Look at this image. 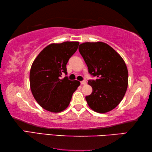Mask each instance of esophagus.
<instances>
[{
  "instance_id": "esophagus-1",
  "label": "esophagus",
  "mask_w": 152,
  "mask_h": 152,
  "mask_svg": "<svg viewBox=\"0 0 152 152\" xmlns=\"http://www.w3.org/2000/svg\"><path fill=\"white\" fill-rule=\"evenodd\" d=\"M87 83V82L86 81H81V85H86V84Z\"/></svg>"
}]
</instances>
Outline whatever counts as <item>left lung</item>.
Here are the masks:
<instances>
[{"label": "left lung", "instance_id": "8db88e82", "mask_svg": "<svg viewBox=\"0 0 152 152\" xmlns=\"http://www.w3.org/2000/svg\"><path fill=\"white\" fill-rule=\"evenodd\" d=\"M79 51L96 80H89L92 87L86 97L88 106L96 113L113 110L125 96L128 86V70L123 58L108 44L102 42H85Z\"/></svg>", "mask_w": 152, "mask_h": 152}]
</instances>
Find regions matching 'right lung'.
Masks as SVG:
<instances>
[{
    "mask_svg": "<svg viewBox=\"0 0 152 152\" xmlns=\"http://www.w3.org/2000/svg\"><path fill=\"white\" fill-rule=\"evenodd\" d=\"M78 42L51 44L39 53L29 73L31 93L39 105L52 113H60L68 107L80 82L69 80L66 65L78 48Z\"/></svg>",
    "mask_w": 152,
    "mask_h": 152,
    "instance_id": "1",
    "label": "right lung"
}]
</instances>
